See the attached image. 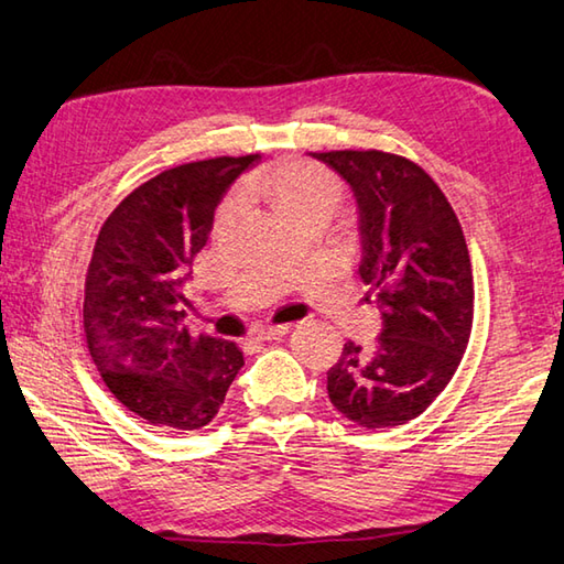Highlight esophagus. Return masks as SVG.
Segmentation results:
<instances>
[{
  "instance_id": "34e87169",
  "label": "esophagus",
  "mask_w": 564,
  "mask_h": 564,
  "mask_svg": "<svg viewBox=\"0 0 564 564\" xmlns=\"http://www.w3.org/2000/svg\"><path fill=\"white\" fill-rule=\"evenodd\" d=\"M291 330L289 323L283 325H269V327H256V340H279V337H283L285 333Z\"/></svg>"
}]
</instances>
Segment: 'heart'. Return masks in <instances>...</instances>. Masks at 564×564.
Instances as JSON below:
<instances>
[{"mask_svg": "<svg viewBox=\"0 0 564 564\" xmlns=\"http://www.w3.org/2000/svg\"><path fill=\"white\" fill-rule=\"evenodd\" d=\"M237 194L241 199L265 204L285 224L308 219L325 224L343 199V182L335 172L315 162L285 158L249 172L239 182ZM229 219L231 207L221 204L214 217V229L227 227Z\"/></svg>", "mask_w": 564, "mask_h": 564, "instance_id": "1", "label": "heart"}]
</instances>
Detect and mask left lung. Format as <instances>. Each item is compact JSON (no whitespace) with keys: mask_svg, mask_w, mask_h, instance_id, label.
<instances>
[{"mask_svg":"<svg viewBox=\"0 0 564 564\" xmlns=\"http://www.w3.org/2000/svg\"><path fill=\"white\" fill-rule=\"evenodd\" d=\"M360 209L365 301L382 313L372 350L347 340L327 372L337 412L365 429L406 424L452 382L474 325V271L442 187L382 150L313 152Z\"/></svg>","mask_w":564,"mask_h":564,"instance_id":"obj_1","label":"left lung"}]
</instances>
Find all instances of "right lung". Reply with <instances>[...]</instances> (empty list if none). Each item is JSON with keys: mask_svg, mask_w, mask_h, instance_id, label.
<instances>
[{"mask_svg": "<svg viewBox=\"0 0 564 564\" xmlns=\"http://www.w3.org/2000/svg\"><path fill=\"white\" fill-rule=\"evenodd\" d=\"M259 155L170 167L140 184L98 231L84 330L106 387L148 424L192 432L217 416L241 370L237 343L189 335L184 281L229 184Z\"/></svg>", "mask_w": 564, "mask_h": 564, "instance_id": "right-lung-1", "label": "right lung"}]
</instances>
